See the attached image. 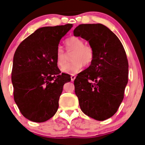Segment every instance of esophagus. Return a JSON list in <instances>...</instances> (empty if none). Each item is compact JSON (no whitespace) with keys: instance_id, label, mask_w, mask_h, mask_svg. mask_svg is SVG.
<instances>
[{"instance_id":"esophagus-1","label":"esophagus","mask_w":145,"mask_h":145,"mask_svg":"<svg viewBox=\"0 0 145 145\" xmlns=\"http://www.w3.org/2000/svg\"><path fill=\"white\" fill-rule=\"evenodd\" d=\"M76 79V76H74V75H71V81H74V80Z\"/></svg>"}]
</instances>
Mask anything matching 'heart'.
I'll return each mask as SVG.
<instances>
[{
	"mask_svg": "<svg viewBox=\"0 0 145 145\" xmlns=\"http://www.w3.org/2000/svg\"><path fill=\"white\" fill-rule=\"evenodd\" d=\"M65 45L67 54L72 53L71 55L72 62L70 63L65 66L67 64V56L62 46H59L56 51L57 65L64 73L76 74L81 70L83 65L88 67L92 63L95 57V50L90 45L84 44V41L82 39L72 36L66 40Z\"/></svg>",
	"mask_w": 145,
	"mask_h": 145,
	"instance_id": "obj_1",
	"label": "heart"
}]
</instances>
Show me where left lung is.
Masks as SVG:
<instances>
[{
  "label": "left lung",
  "instance_id": "1",
  "mask_svg": "<svg viewBox=\"0 0 145 145\" xmlns=\"http://www.w3.org/2000/svg\"><path fill=\"white\" fill-rule=\"evenodd\" d=\"M74 35L88 41L95 52L92 63L74 80L80 109L103 121L117 112L124 97L128 81L125 51L116 35L103 24H80Z\"/></svg>",
  "mask_w": 145,
  "mask_h": 145
}]
</instances>
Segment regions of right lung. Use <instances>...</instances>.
<instances>
[{"label": "right lung", "instance_id": "add662e5", "mask_svg": "<svg viewBox=\"0 0 145 145\" xmlns=\"http://www.w3.org/2000/svg\"><path fill=\"white\" fill-rule=\"evenodd\" d=\"M72 26L68 24L38 28L15 50L11 72L14 101L30 121L44 122L57 111L63 87L71 78L61 74L56 51L60 40Z\"/></svg>", "mask_w": 145, "mask_h": 145}]
</instances>
